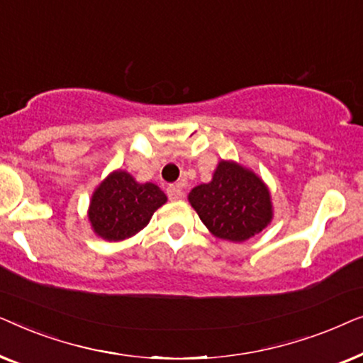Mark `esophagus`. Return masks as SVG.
Segmentation results:
<instances>
[{
    "label": "esophagus",
    "mask_w": 363,
    "mask_h": 363,
    "mask_svg": "<svg viewBox=\"0 0 363 363\" xmlns=\"http://www.w3.org/2000/svg\"><path fill=\"white\" fill-rule=\"evenodd\" d=\"M167 193H168V198H170L172 201H177V200H182L183 195V186L182 183H175V185H170L167 188Z\"/></svg>",
    "instance_id": "1"
}]
</instances>
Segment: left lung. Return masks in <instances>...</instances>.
Returning <instances> with one entry per match:
<instances>
[{"instance_id": "obj_1", "label": "left lung", "mask_w": 363, "mask_h": 363, "mask_svg": "<svg viewBox=\"0 0 363 363\" xmlns=\"http://www.w3.org/2000/svg\"><path fill=\"white\" fill-rule=\"evenodd\" d=\"M188 201L211 235L233 242L250 240L272 220L266 183L231 160L218 163L213 180L193 188Z\"/></svg>"}]
</instances>
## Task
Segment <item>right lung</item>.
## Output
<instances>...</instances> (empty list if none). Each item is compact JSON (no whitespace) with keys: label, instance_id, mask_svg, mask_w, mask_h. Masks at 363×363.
I'll return each instance as SVG.
<instances>
[{"label":"right lung","instance_id":"right-lung-1","mask_svg":"<svg viewBox=\"0 0 363 363\" xmlns=\"http://www.w3.org/2000/svg\"><path fill=\"white\" fill-rule=\"evenodd\" d=\"M165 203L167 195L155 183H138L130 173L116 170L92 193L89 221L102 240L122 241L143 230Z\"/></svg>","mask_w":363,"mask_h":363}]
</instances>
